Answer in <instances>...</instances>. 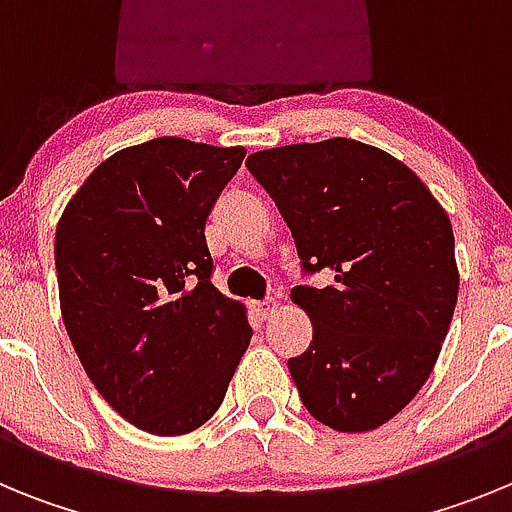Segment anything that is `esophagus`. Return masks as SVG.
Here are the masks:
<instances>
[{
    "mask_svg": "<svg viewBox=\"0 0 512 512\" xmlns=\"http://www.w3.org/2000/svg\"><path fill=\"white\" fill-rule=\"evenodd\" d=\"M277 310H279L277 300H264V302H256V305H253V312L259 315V320H269Z\"/></svg>",
    "mask_w": 512,
    "mask_h": 512,
    "instance_id": "obj_1",
    "label": "esophagus"
}]
</instances>
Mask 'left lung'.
Masks as SVG:
<instances>
[{"instance_id": "1", "label": "left lung", "mask_w": 512, "mask_h": 512, "mask_svg": "<svg viewBox=\"0 0 512 512\" xmlns=\"http://www.w3.org/2000/svg\"><path fill=\"white\" fill-rule=\"evenodd\" d=\"M248 171L277 202L302 266L323 289L295 287L312 323L289 359L305 408L341 433L374 431L420 392L459 295L454 230L410 166L351 138L251 153Z\"/></svg>"}]
</instances>
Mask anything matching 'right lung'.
I'll use <instances>...</instances> for the list:
<instances>
[{
    "label": "right lung",
    "mask_w": 512,
    "mask_h": 512,
    "mask_svg": "<svg viewBox=\"0 0 512 512\" xmlns=\"http://www.w3.org/2000/svg\"><path fill=\"white\" fill-rule=\"evenodd\" d=\"M246 148L153 138L112 153L56 225L58 297L81 366L153 436L215 415L253 330L210 282L205 220Z\"/></svg>",
    "instance_id": "1"
}]
</instances>
